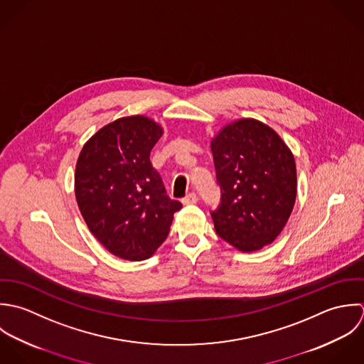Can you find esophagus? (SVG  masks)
Returning a JSON list of instances; mask_svg holds the SVG:
<instances>
[{
	"mask_svg": "<svg viewBox=\"0 0 364 364\" xmlns=\"http://www.w3.org/2000/svg\"><path fill=\"white\" fill-rule=\"evenodd\" d=\"M197 201H198V197H197L196 193H188V194L183 198V204H186V205L197 204Z\"/></svg>",
	"mask_w": 364,
	"mask_h": 364,
	"instance_id": "esophagus-1",
	"label": "esophagus"
}]
</instances>
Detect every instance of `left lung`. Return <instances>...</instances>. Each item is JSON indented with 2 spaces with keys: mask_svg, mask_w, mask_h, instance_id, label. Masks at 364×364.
I'll return each instance as SVG.
<instances>
[{
  "mask_svg": "<svg viewBox=\"0 0 364 364\" xmlns=\"http://www.w3.org/2000/svg\"><path fill=\"white\" fill-rule=\"evenodd\" d=\"M218 208L211 217L219 236L240 252L272 243L290 218L296 170L290 149L267 125L239 119L211 142Z\"/></svg>",
  "mask_w": 364,
  "mask_h": 364,
  "instance_id": "obj_1",
  "label": "left lung"
}]
</instances>
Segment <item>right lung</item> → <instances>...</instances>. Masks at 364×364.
<instances>
[{
  "instance_id": "right-lung-1",
  "label": "right lung",
  "mask_w": 364,
  "mask_h": 364,
  "mask_svg": "<svg viewBox=\"0 0 364 364\" xmlns=\"http://www.w3.org/2000/svg\"><path fill=\"white\" fill-rule=\"evenodd\" d=\"M163 135L151 119L134 115L101 128L81 149L75 200L91 233L115 256L145 260L164 242L181 203L171 200L150 151Z\"/></svg>"
}]
</instances>
